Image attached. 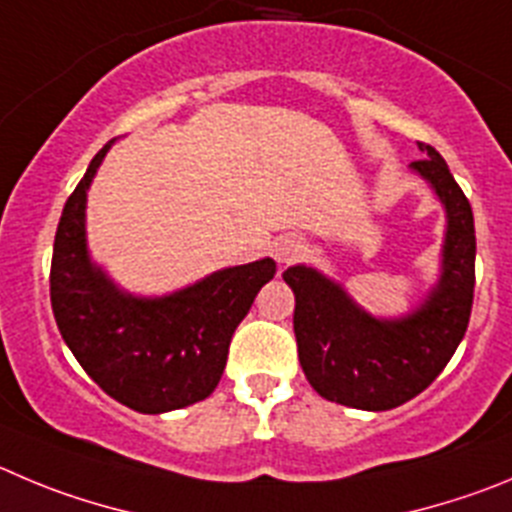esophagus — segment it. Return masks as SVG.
<instances>
[{
    "label": "esophagus",
    "mask_w": 512,
    "mask_h": 512,
    "mask_svg": "<svg viewBox=\"0 0 512 512\" xmlns=\"http://www.w3.org/2000/svg\"><path fill=\"white\" fill-rule=\"evenodd\" d=\"M305 250H308V245H305L303 237H298V234H283V237H278V240L270 245L272 257H275L280 265H290V262L298 260L300 255H305Z\"/></svg>",
    "instance_id": "esophagus-1"
}]
</instances>
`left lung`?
I'll return each instance as SVG.
<instances>
[{
	"label": "left lung",
	"mask_w": 512,
	"mask_h": 512,
	"mask_svg": "<svg viewBox=\"0 0 512 512\" xmlns=\"http://www.w3.org/2000/svg\"><path fill=\"white\" fill-rule=\"evenodd\" d=\"M427 159L409 169L444 207L439 278L422 303L401 318H379L341 283L310 265H293L283 280L295 293V341L305 379L343 407L386 412L422 394L457 351L475 293V219L450 166L427 143Z\"/></svg>",
	"instance_id": "8db88e82"
}]
</instances>
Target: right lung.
Instances as JSON below:
<instances>
[{
    "instance_id": "add662e5",
    "label": "right lung",
    "mask_w": 512,
    "mask_h": 512,
    "mask_svg": "<svg viewBox=\"0 0 512 512\" xmlns=\"http://www.w3.org/2000/svg\"><path fill=\"white\" fill-rule=\"evenodd\" d=\"M105 143L62 209L50 270L57 328L85 374L123 407L164 414L207 399L227 366L232 333L275 278V260L224 267L169 295H133L93 262L85 207Z\"/></svg>"
}]
</instances>
